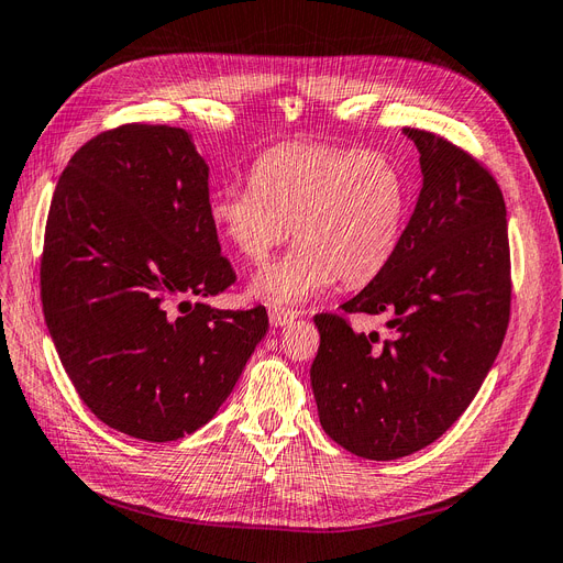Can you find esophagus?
<instances>
[{
	"instance_id": "34e87169",
	"label": "esophagus",
	"mask_w": 563,
	"mask_h": 563,
	"mask_svg": "<svg viewBox=\"0 0 563 563\" xmlns=\"http://www.w3.org/2000/svg\"><path fill=\"white\" fill-rule=\"evenodd\" d=\"M298 314L291 310H282V308H272L269 310V323L272 327H286V323H291Z\"/></svg>"
}]
</instances>
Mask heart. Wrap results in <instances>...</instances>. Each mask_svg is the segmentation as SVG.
I'll return each mask as SVG.
<instances>
[{
	"instance_id": "1",
	"label": "heart",
	"mask_w": 563,
	"mask_h": 563,
	"mask_svg": "<svg viewBox=\"0 0 563 563\" xmlns=\"http://www.w3.org/2000/svg\"><path fill=\"white\" fill-rule=\"evenodd\" d=\"M249 180L216 190L209 218L255 263L291 234L300 242L251 282V296L275 308H296L335 279L368 284L401 242L408 185L380 152L291 143L255 159Z\"/></svg>"
}]
</instances>
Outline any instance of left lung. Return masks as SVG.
I'll return each instance as SVG.
<instances>
[{"label":"left lung","instance_id":"1","mask_svg":"<svg viewBox=\"0 0 563 563\" xmlns=\"http://www.w3.org/2000/svg\"><path fill=\"white\" fill-rule=\"evenodd\" d=\"M422 187L387 267L345 305L385 314L389 340L317 314L310 368L319 422L368 460L411 455L463 416L496 362L509 321L507 211L498 183L439 135L404 129Z\"/></svg>","mask_w":563,"mask_h":563}]
</instances>
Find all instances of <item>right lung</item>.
I'll list each match as a JSON object with an SVG mask.
<instances>
[{"label": "right lung", "instance_id": "right-lung-1", "mask_svg": "<svg viewBox=\"0 0 563 563\" xmlns=\"http://www.w3.org/2000/svg\"><path fill=\"white\" fill-rule=\"evenodd\" d=\"M232 282L192 133L126 124L67 162L46 220L42 305L67 378L108 428L176 441L218 413L269 327L261 305L203 302Z\"/></svg>", "mask_w": 563, "mask_h": 563}]
</instances>
